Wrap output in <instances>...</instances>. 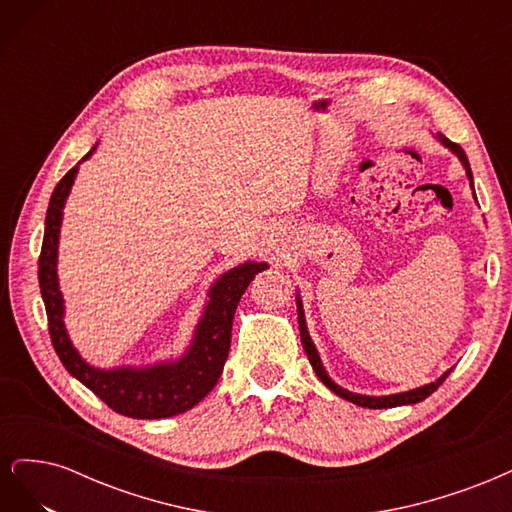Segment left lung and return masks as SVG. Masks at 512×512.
<instances>
[{
  "instance_id": "left-lung-1",
  "label": "left lung",
  "mask_w": 512,
  "mask_h": 512,
  "mask_svg": "<svg viewBox=\"0 0 512 512\" xmlns=\"http://www.w3.org/2000/svg\"><path fill=\"white\" fill-rule=\"evenodd\" d=\"M433 138H436V141H438L440 145H444V147H446L448 151H451L453 156L461 162L463 170H466V177H468V181H470L472 194H474L472 168H470V162H468V158H466V153H463V149H461L459 145H455V143L448 141V138H446V136H442L440 132H438V134H433ZM474 198H476V194H474ZM297 316H299V333H301L303 350H305V354H307L309 363H312V369L316 371V376L320 378V382H322L324 386H327V389H331L337 397H342V399H346V401H352V404L361 406V408H374V410L378 408V410H380V408H395V406L418 404V401L427 399L433 391H436L438 386L446 380V376L451 374V371H453V367H451V369H446L444 374H442L440 378L433 380V382L423 384V386H416V389H410V391H401V393H391V395H363V393H352V391L344 389V386H339V384L329 376V371L324 369L322 359H320V354H318V348L314 346V342H312V335H309V331H307L305 312H303V301H301V294H299V290H297Z\"/></svg>"
}]
</instances>
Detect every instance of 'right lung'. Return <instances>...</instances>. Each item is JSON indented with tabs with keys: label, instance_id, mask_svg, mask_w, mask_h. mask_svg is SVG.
Masks as SVG:
<instances>
[{
	"label": "right lung",
	"instance_id": "add662e5",
	"mask_svg": "<svg viewBox=\"0 0 512 512\" xmlns=\"http://www.w3.org/2000/svg\"><path fill=\"white\" fill-rule=\"evenodd\" d=\"M98 143L53 190L44 220V239L38 262L42 301L49 318L53 348L72 378L96 393L108 408L130 418H168L188 412L218 384L230 350L232 318L243 292L256 273L269 269L267 262L245 260L218 275L207 290L203 312L192 331L190 344L179 356H168L147 365L96 367L83 359L66 329V301L59 288L57 258L64 207L79 175V166L94 156Z\"/></svg>",
	"mask_w": 512,
	"mask_h": 512
}]
</instances>
